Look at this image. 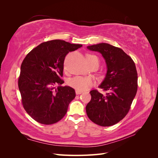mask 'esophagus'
<instances>
[{
  "label": "esophagus",
  "instance_id": "obj_1",
  "mask_svg": "<svg viewBox=\"0 0 158 158\" xmlns=\"http://www.w3.org/2000/svg\"><path fill=\"white\" fill-rule=\"evenodd\" d=\"M75 92H76V94H77V95L81 94H82V93L83 92L82 91H79V90H76V89Z\"/></svg>",
  "mask_w": 158,
  "mask_h": 158
}]
</instances>
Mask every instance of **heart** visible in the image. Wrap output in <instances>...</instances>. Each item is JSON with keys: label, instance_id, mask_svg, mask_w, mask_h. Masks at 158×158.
<instances>
[{"label": "heart", "instance_id": "heart-1", "mask_svg": "<svg viewBox=\"0 0 158 158\" xmlns=\"http://www.w3.org/2000/svg\"><path fill=\"white\" fill-rule=\"evenodd\" d=\"M86 59L89 64H91L94 61H98L96 56L91 54H88L86 55ZM67 84L70 87L74 88L76 90L84 91L88 89L89 87L92 86L93 82L92 79L88 77L77 76L69 79L67 81Z\"/></svg>", "mask_w": 158, "mask_h": 158}]
</instances>
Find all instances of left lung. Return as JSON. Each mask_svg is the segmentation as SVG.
<instances>
[{
	"label": "left lung",
	"mask_w": 158,
	"mask_h": 158,
	"mask_svg": "<svg viewBox=\"0 0 158 158\" xmlns=\"http://www.w3.org/2000/svg\"><path fill=\"white\" fill-rule=\"evenodd\" d=\"M88 49L102 53L107 71L99 86L107 92L90 91L92 98L85 107L87 115L99 126H112L127 115L136 94L138 74L135 62L121 49L106 43L88 46Z\"/></svg>",
	"instance_id": "obj_1"
}]
</instances>
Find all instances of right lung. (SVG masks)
<instances>
[{"label":"right lung","mask_w":158,"mask_h":158,"mask_svg":"<svg viewBox=\"0 0 158 158\" xmlns=\"http://www.w3.org/2000/svg\"><path fill=\"white\" fill-rule=\"evenodd\" d=\"M82 46L63 40L48 41L33 49L23 59L18 88L23 108L35 121L52 125L64 117L76 96L75 90L54 86L64 83L61 77L66 55Z\"/></svg>","instance_id":"obj_1"}]
</instances>
